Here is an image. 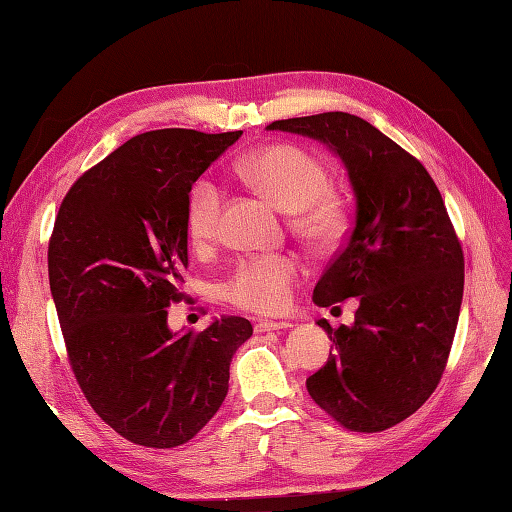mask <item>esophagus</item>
Masks as SVG:
<instances>
[{
    "mask_svg": "<svg viewBox=\"0 0 512 512\" xmlns=\"http://www.w3.org/2000/svg\"><path fill=\"white\" fill-rule=\"evenodd\" d=\"M288 328H292L290 321H257L255 323V332H279Z\"/></svg>",
    "mask_w": 512,
    "mask_h": 512,
    "instance_id": "esophagus-1",
    "label": "esophagus"
}]
</instances>
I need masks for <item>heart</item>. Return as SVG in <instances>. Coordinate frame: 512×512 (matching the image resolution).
I'll return each mask as SVG.
<instances>
[{"mask_svg": "<svg viewBox=\"0 0 512 512\" xmlns=\"http://www.w3.org/2000/svg\"><path fill=\"white\" fill-rule=\"evenodd\" d=\"M237 176L273 202L295 213V228L310 242H328L339 228V211L328 200V171L310 151L295 145H266L235 162ZM222 191L211 180L193 184L187 206V228L193 244H206L217 235ZM301 266L288 255H259L239 262L224 286L233 306L255 314H279L292 301Z\"/></svg>", "mask_w": 512, "mask_h": 512, "instance_id": "1", "label": "heart"}]
</instances>
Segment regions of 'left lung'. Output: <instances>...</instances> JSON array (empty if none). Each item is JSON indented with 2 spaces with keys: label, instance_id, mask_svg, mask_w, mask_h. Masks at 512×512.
<instances>
[{
  "label": "left lung",
  "instance_id": "left-lung-1",
  "mask_svg": "<svg viewBox=\"0 0 512 512\" xmlns=\"http://www.w3.org/2000/svg\"><path fill=\"white\" fill-rule=\"evenodd\" d=\"M270 132L319 140L343 162L352 231L314 286L319 308L358 299L352 325L319 319L334 343L308 394L352 431H383L418 411L451 352L464 257L442 195L420 162L347 112L275 121Z\"/></svg>",
  "mask_w": 512,
  "mask_h": 512
}]
</instances>
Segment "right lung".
<instances>
[{
	"label": "right lung",
	"mask_w": 512,
	"mask_h": 512,
	"mask_svg": "<svg viewBox=\"0 0 512 512\" xmlns=\"http://www.w3.org/2000/svg\"><path fill=\"white\" fill-rule=\"evenodd\" d=\"M239 136H134L74 182L54 222L50 292L74 376L92 409L143 447H178L215 416L237 347L253 336L242 317L200 334L167 323L184 297L191 187Z\"/></svg>",
	"instance_id": "obj_1"
}]
</instances>
